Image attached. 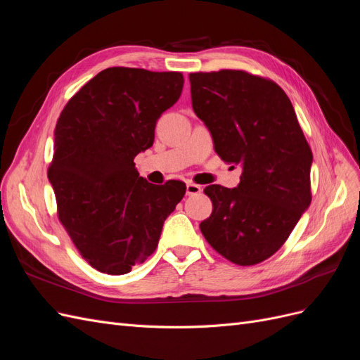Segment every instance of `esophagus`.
<instances>
[{
    "instance_id": "obj_1",
    "label": "esophagus",
    "mask_w": 360,
    "mask_h": 360,
    "mask_svg": "<svg viewBox=\"0 0 360 360\" xmlns=\"http://www.w3.org/2000/svg\"><path fill=\"white\" fill-rule=\"evenodd\" d=\"M201 191H202V188L200 186V184H197V183H188L186 184V193L188 195H197Z\"/></svg>"
}]
</instances>
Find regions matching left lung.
Here are the masks:
<instances>
[{
  "label": "left lung",
  "mask_w": 360,
  "mask_h": 360,
  "mask_svg": "<svg viewBox=\"0 0 360 360\" xmlns=\"http://www.w3.org/2000/svg\"><path fill=\"white\" fill-rule=\"evenodd\" d=\"M192 108L214 151L242 168L234 189L210 184L205 240L231 263L255 266L285 243L311 195L312 151L285 91L264 76L222 69L189 73Z\"/></svg>",
  "instance_id": "left-lung-1"
}]
</instances>
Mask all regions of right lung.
<instances>
[{
  "label": "right lung",
  "instance_id": "add662e5",
  "mask_svg": "<svg viewBox=\"0 0 360 360\" xmlns=\"http://www.w3.org/2000/svg\"><path fill=\"white\" fill-rule=\"evenodd\" d=\"M181 72L110 68L64 106L48 179L58 221L96 270L124 275L155 252L163 222L186 192L180 180L151 184L135 156L153 146L162 112L179 101Z\"/></svg>",
  "mask_w": 360,
  "mask_h": 360
}]
</instances>
